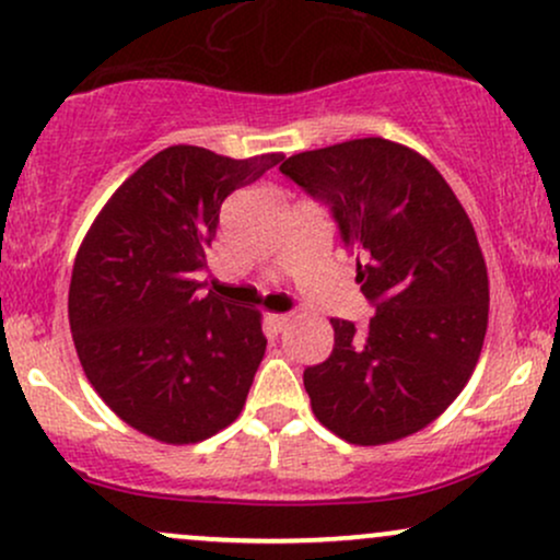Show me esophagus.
I'll list each match as a JSON object with an SVG mask.
<instances>
[{"instance_id": "esophagus-1", "label": "esophagus", "mask_w": 560, "mask_h": 560, "mask_svg": "<svg viewBox=\"0 0 560 560\" xmlns=\"http://www.w3.org/2000/svg\"><path fill=\"white\" fill-rule=\"evenodd\" d=\"M267 322L275 332H280V330H285L288 322H291V314H269Z\"/></svg>"}]
</instances>
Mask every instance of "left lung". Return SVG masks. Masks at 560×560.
<instances>
[{"label": "left lung", "mask_w": 560, "mask_h": 560, "mask_svg": "<svg viewBox=\"0 0 560 560\" xmlns=\"http://www.w3.org/2000/svg\"><path fill=\"white\" fill-rule=\"evenodd\" d=\"M280 173L327 207L374 306L364 330L330 319V359L304 370L314 417L357 445L422 430L469 383L488 330V267L462 201L422 154L377 136L301 151Z\"/></svg>", "instance_id": "left-lung-1"}]
</instances>
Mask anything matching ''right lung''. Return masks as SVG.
<instances>
[{"label": "right lung", "instance_id": "add662e5", "mask_svg": "<svg viewBox=\"0 0 560 560\" xmlns=\"http://www.w3.org/2000/svg\"><path fill=\"white\" fill-rule=\"evenodd\" d=\"M282 154H154L112 194L72 267L68 314L85 377L122 422L162 443L238 417L265 357L259 312L199 295L222 201Z\"/></svg>", "mask_w": 560, "mask_h": 560}]
</instances>
